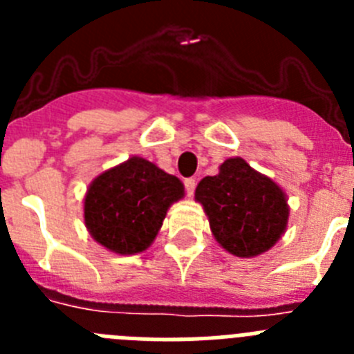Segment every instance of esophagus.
<instances>
[{
    "label": "esophagus",
    "instance_id": "1",
    "mask_svg": "<svg viewBox=\"0 0 354 354\" xmlns=\"http://www.w3.org/2000/svg\"><path fill=\"white\" fill-rule=\"evenodd\" d=\"M184 187H186L187 195L193 196V193H195V187H196V180L193 179V177H189V179L184 180Z\"/></svg>",
    "mask_w": 354,
    "mask_h": 354
}]
</instances>
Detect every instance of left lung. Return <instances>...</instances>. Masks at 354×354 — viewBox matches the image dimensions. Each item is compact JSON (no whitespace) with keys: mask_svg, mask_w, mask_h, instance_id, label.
<instances>
[{"mask_svg":"<svg viewBox=\"0 0 354 354\" xmlns=\"http://www.w3.org/2000/svg\"><path fill=\"white\" fill-rule=\"evenodd\" d=\"M195 198L204 205L216 241L237 257L268 252L287 227L282 189L241 158L227 159L220 174L200 180Z\"/></svg>","mask_w":354,"mask_h":354,"instance_id":"8db88e82","label":"left lung"}]
</instances>
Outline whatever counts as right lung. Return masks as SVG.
<instances>
[{"label":"right lung","mask_w":354,"mask_h":354,"mask_svg":"<svg viewBox=\"0 0 354 354\" xmlns=\"http://www.w3.org/2000/svg\"><path fill=\"white\" fill-rule=\"evenodd\" d=\"M184 195L177 177L142 158L99 175L84 198V223L93 239L122 255L143 252L158 236L168 207Z\"/></svg>","instance_id":"add662e5"}]
</instances>
